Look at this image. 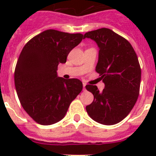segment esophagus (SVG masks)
Here are the masks:
<instances>
[{"instance_id":"esophagus-1","label":"esophagus","mask_w":156,"mask_h":156,"mask_svg":"<svg viewBox=\"0 0 156 156\" xmlns=\"http://www.w3.org/2000/svg\"><path fill=\"white\" fill-rule=\"evenodd\" d=\"M83 90H86V88H85V87H86V83H83Z\"/></svg>"}]
</instances>
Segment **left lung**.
<instances>
[{"mask_svg": "<svg viewBox=\"0 0 156 156\" xmlns=\"http://www.w3.org/2000/svg\"><path fill=\"white\" fill-rule=\"evenodd\" d=\"M83 38L93 40L98 46L95 70L105 83L101 92L97 86L87 85L94 101L86 110L99 123L116 124L127 116L138 98L141 70L137 56L125 38L109 29L87 32Z\"/></svg>", "mask_w": 156, "mask_h": 156, "instance_id": "1", "label": "left lung"}]
</instances>
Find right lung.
<instances>
[{
    "label": "right lung",
    "mask_w": 156,
    "mask_h": 156,
    "mask_svg": "<svg viewBox=\"0 0 156 156\" xmlns=\"http://www.w3.org/2000/svg\"><path fill=\"white\" fill-rule=\"evenodd\" d=\"M83 37L48 30L23 48L15 70V86L23 108L37 123L51 125L62 119L82 90L80 80L63 79L57 70Z\"/></svg>",
    "instance_id": "add662e5"
}]
</instances>
